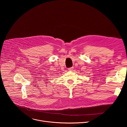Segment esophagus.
<instances>
[{
  "instance_id": "obj_1",
  "label": "esophagus",
  "mask_w": 127,
  "mask_h": 127,
  "mask_svg": "<svg viewBox=\"0 0 127 127\" xmlns=\"http://www.w3.org/2000/svg\"><path fill=\"white\" fill-rule=\"evenodd\" d=\"M68 70H69V71H72L73 69V67H71L70 68H68Z\"/></svg>"
}]
</instances>
